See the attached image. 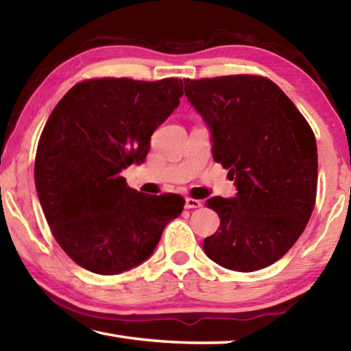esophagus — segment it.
<instances>
[{"label":"esophagus","mask_w":351,"mask_h":351,"mask_svg":"<svg viewBox=\"0 0 351 351\" xmlns=\"http://www.w3.org/2000/svg\"><path fill=\"white\" fill-rule=\"evenodd\" d=\"M203 204H201L199 199H195V198H186V209H198V207H201Z\"/></svg>","instance_id":"1"}]
</instances>
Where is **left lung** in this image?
Instances as JSON below:
<instances>
[{
  "instance_id": "1",
  "label": "left lung",
  "mask_w": 351,
  "mask_h": 351,
  "mask_svg": "<svg viewBox=\"0 0 351 351\" xmlns=\"http://www.w3.org/2000/svg\"><path fill=\"white\" fill-rule=\"evenodd\" d=\"M189 102L210 130L212 156L229 169L234 198L206 206L219 229L204 252L223 268L252 272L282 258L304 232L316 203L317 147L305 117L260 75L184 80Z\"/></svg>"
}]
</instances>
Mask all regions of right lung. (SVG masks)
<instances>
[{"label": "right lung", "mask_w": 351, "mask_h": 351, "mask_svg": "<svg viewBox=\"0 0 351 351\" xmlns=\"http://www.w3.org/2000/svg\"><path fill=\"white\" fill-rule=\"evenodd\" d=\"M182 80L91 79L52 110L35 156V187L58 245L77 265L121 274L153 254L184 198L147 195L121 171L142 164L154 130L180 105Z\"/></svg>", "instance_id": "right-lung-1"}]
</instances>
